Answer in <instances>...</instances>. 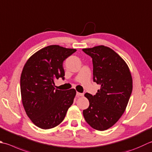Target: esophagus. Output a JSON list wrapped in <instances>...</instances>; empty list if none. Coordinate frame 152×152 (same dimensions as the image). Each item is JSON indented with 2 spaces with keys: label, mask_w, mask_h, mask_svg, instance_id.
Returning <instances> with one entry per match:
<instances>
[{
  "label": "esophagus",
  "mask_w": 152,
  "mask_h": 152,
  "mask_svg": "<svg viewBox=\"0 0 152 152\" xmlns=\"http://www.w3.org/2000/svg\"><path fill=\"white\" fill-rule=\"evenodd\" d=\"M83 94H82V93H79V92H77L76 93V96H78V97H80V96H83Z\"/></svg>",
  "instance_id": "obj_1"
}]
</instances>
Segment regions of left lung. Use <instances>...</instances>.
Masks as SVG:
<instances>
[{"mask_svg":"<svg viewBox=\"0 0 152 152\" xmlns=\"http://www.w3.org/2000/svg\"><path fill=\"white\" fill-rule=\"evenodd\" d=\"M93 61L94 81L101 86L96 95L86 93L89 107L83 111L93 129L105 130L113 126L125 111L132 91V78L126 62L108 47L83 49Z\"/></svg>","mask_w":152,"mask_h":152,"instance_id":"left-lung-1","label":"left lung"}]
</instances>
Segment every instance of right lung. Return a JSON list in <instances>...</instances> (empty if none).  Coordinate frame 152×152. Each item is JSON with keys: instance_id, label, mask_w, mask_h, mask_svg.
Returning <instances> with one entry per match:
<instances>
[{"instance_id": "1", "label": "right lung", "mask_w": 152, "mask_h": 152, "mask_svg": "<svg viewBox=\"0 0 152 152\" xmlns=\"http://www.w3.org/2000/svg\"><path fill=\"white\" fill-rule=\"evenodd\" d=\"M56 45L39 50L27 61L20 78V91L23 108L35 126L53 129L61 124L72 105L74 89L59 90L55 81L64 79L63 61L76 52Z\"/></svg>"}]
</instances>
